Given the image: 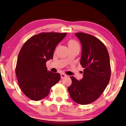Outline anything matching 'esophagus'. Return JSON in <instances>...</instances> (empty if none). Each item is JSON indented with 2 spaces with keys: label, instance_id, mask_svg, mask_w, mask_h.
I'll return each mask as SVG.
<instances>
[{
  "label": "esophagus",
  "instance_id": "obj_1",
  "mask_svg": "<svg viewBox=\"0 0 126 126\" xmlns=\"http://www.w3.org/2000/svg\"><path fill=\"white\" fill-rule=\"evenodd\" d=\"M60 75H61V79H63V78H65V77H66L67 76V75H66L65 74H63V73H61L60 74Z\"/></svg>",
  "mask_w": 126,
  "mask_h": 126
}]
</instances>
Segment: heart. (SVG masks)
<instances>
[{
	"mask_svg": "<svg viewBox=\"0 0 126 126\" xmlns=\"http://www.w3.org/2000/svg\"><path fill=\"white\" fill-rule=\"evenodd\" d=\"M68 47H79V45L78 43V42L74 40H71L68 41Z\"/></svg>",
	"mask_w": 126,
	"mask_h": 126,
	"instance_id": "heart-1",
	"label": "heart"
}]
</instances>
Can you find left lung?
Listing matches in <instances>:
<instances>
[{
  "mask_svg": "<svg viewBox=\"0 0 126 126\" xmlns=\"http://www.w3.org/2000/svg\"><path fill=\"white\" fill-rule=\"evenodd\" d=\"M82 46L80 64L83 78L72 82L67 88L71 99L80 105H87L99 98L110 81L111 69L110 55L105 45L98 39L85 33H76Z\"/></svg>",
  "mask_w": 126,
  "mask_h": 126,
  "instance_id": "8db88e82",
  "label": "left lung"
}]
</instances>
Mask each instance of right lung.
Returning a JSON list of instances; mask_svg holds the SVG:
<instances>
[{
	"label": "right lung",
	"mask_w": 126,
	"mask_h": 126,
	"mask_svg": "<svg viewBox=\"0 0 126 126\" xmlns=\"http://www.w3.org/2000/svg\"><path fill=\"white\" fill-rule=\"evenodd\" d=\"M66 33H41L27 40L19 52L16 69L21 91L29 98L39 101L48 95L60 79V74L47 70V61L53 59L57 45Z\"/></svg>",
	"instance_id": "1"
}]
</instances>
